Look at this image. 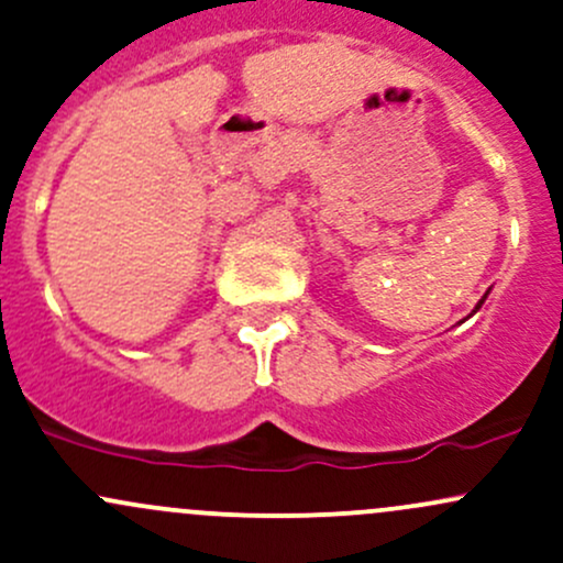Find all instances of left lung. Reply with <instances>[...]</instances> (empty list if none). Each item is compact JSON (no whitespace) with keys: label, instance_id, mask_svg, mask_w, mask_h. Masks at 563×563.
<instances>
[{"label":"left lung","instance_id":"8db88e82","mask_svg":"<svg viewBox=\"0 0 563 563\" xmlns=\"http://www.w3.org/2000/svg\"><path fill=\"white\" fill-rule=\"evenodd\" d=\"M486 295H488V292H486ZM486 295H483V300H486ZM483 300H481V303H477V306H475V311H477V308H481V306H483Z\"/></svg>","mask_w":563,"mask_h":563}]
</instances>
